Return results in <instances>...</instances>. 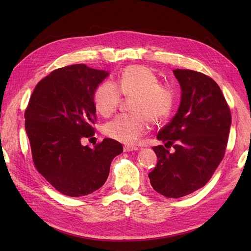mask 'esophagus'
I'll use <instances>...</instances> for the list:
<instances>
[{"label": "esophagus", "mask_w": 251, "mask_h": 251, "mask_svg": "<svg viewBox=\"0 0 251 251\" xmlns=\"http://www.w3.org/2000/svg\"><path fill=\"white\" fill-rule=\"evenodd\" d=\"M125 151H138L139 149L137 147H132V146H125L124 148Z\"/></svg>", "instance_id": "obj_1"}]
</instances>
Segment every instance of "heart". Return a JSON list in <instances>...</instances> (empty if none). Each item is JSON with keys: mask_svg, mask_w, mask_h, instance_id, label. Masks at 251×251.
Masks as SVG:
<instances>
[{"mask_svg": "<svg viewBox=\"0 0 251 251\" xmlns=\"http://www.w3.org/2000/svg\"><path fill=\"white\" fill-rule=\"evenodd\" d=\"M126 97H133L131 111L109 121L103 126L109 137L126 144L138 142L147 134L151 120L159 124L169 119L176 105V93L168 83L159 82L156 73L146 66H128L114 83L105 80L97 86L93 100L102 116L115 113Z\"/></svg>", "mask_w": 251, "mask_h": 251, "instance_id": "1", "label": "heart"}]
</instances>
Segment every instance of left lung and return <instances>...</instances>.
Instances as JSON below:
<instances>
[{"mask_svg":"<svg viewBox=\"0 0 251 251\" xmlns=\"http://www.w3.org/2000/svg\"><path fill=\"white\" fill-rule=\"evenodd\" d=\"M181 87V102L154 147L158 161L149 174L151 185L166 198H181L207 183L222 161L228 141L231 113L218 83L188 69L173 71ZM175 149L174 153L167 150Z\"/></svg>","mask_w":251,"mask_h":251,"instance_id":"left-lung-1","label":"left lung"}]
</instances>
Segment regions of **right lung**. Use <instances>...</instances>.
<instances>
[{"mask_svg": "<svg viewBox=\"0 0 251 251\" xmlns=\"http://www.w3.org/2000/svg\"><path fill=\"white\" fill-rule=\"evenodd\" d=\"M109 73L83 64L52 71L33 90L25 111L32 160L56 191L69 197L92 194L107 181L121 143L105 138L94 148L82 138L94 136L97 86Z\"/></svg>", "mask_w": 251, "mask_h": 251, "instance_id": "right-lung-1", "label": "right lung"}]
</instances>
